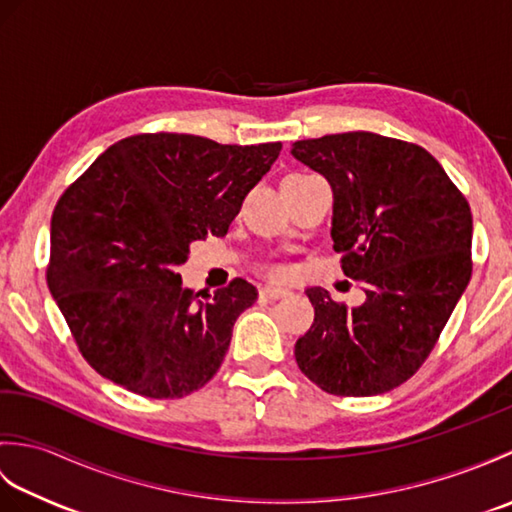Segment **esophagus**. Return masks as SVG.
<instances>
[{
    "label": "esophagus",
    "mask_w": 512,
    "mask_h": 512,
    "mask_svg": "<svg viewBox=\"0 0 512 512\" xmlns=\"http://www.w3.org/2000/svg\"><path fill=\"white\" fill-rule=\"evenodd\" d=\"M259 295L266 297V299H281V297H288L290 290L277 288V286H264L262 290H259Z\"/></svg>",
    "instance_id": "34e87169"
}]
</instances>
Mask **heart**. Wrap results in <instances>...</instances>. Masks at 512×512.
<instances>
[{"mask_svg": "<svg viewBox=\"0 0 512 512\" xmlns=\"http://www.w3.org/2000/svg\"><path fill=\"white\" fill-rule=\"evenodd\" d=\"M266 273H268V277H273V279H284V277H288V266H284V264H270L266 268Z\"/></svg>", "mask_w": 512, "mask_h": 512, "instance_id": "obj_1", "label": "heart"}]
</instances>
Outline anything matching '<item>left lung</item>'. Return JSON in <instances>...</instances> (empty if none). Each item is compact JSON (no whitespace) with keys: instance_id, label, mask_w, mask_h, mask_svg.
Instances as JSON below:
<instances>
[{"instance_id":"1","label":"left lung","mask_w":512,"mask_h":512,"mask_svg":"<svg viewBox=\"0 0 512 512\" xmlns=\"http://www.w3.org/2000/svg\"><path fill=\"white\" fill-rule=\"evenodd\" d=\"M290 154L330 182L334 250L365 286L356 308L306 290L314 323L295 345L297 365L328 394H385L416 374L469 286L471 206L405 140L330 134L297 140Z\"/></svg>"}]
</instances>
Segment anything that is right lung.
I'll list each match as a JSON object with an SVG mask.
<instances>
[{
	"mask_svg": "<svg viewBox=\"0 0 512 512\" xmlns=\"http://www.w3.org/2000/svg\"><path fill=\"white\" fill-rule=\"evenodd\" d=\"M281 143L140 134L105 149L61 195L48 288L96 372L147 398H182L220 369L255 286L182 288L191 244L224 237Z\"/></svg>",
	"mask_w": 512,
	"mask_h": 512,
	"instance_id": "add662e5",
	"label": "right lung"
}]
</instances>
